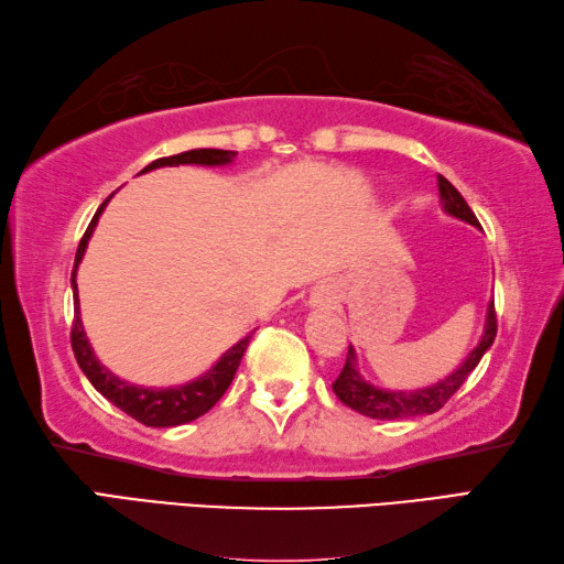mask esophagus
Returning a JSON list of instances; mask_svg holds the SVG:
<instances>
[{"instance_id":"34e87169","label":"esophagus","mask_w":564,"mask_h":564,"mask_svg":"<svg viewBox=\"0 0 564 564\" xmlns=\"http://www.w3.org/2000/svg\"><path fill=\"white\" fill-rule=\"evenodd\" d=\"M313 303H329V295L327 293H317V297Z\"/></svg>"}]
</instances>
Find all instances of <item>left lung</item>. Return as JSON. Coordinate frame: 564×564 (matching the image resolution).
Wrapping results in <instances>:
<instances>
[{
  "label": "left lung",
  "instance_id": "1",
  "mask_svg": "<svg viewBox=\"0 0 564 564\" xmlns=\"http://www.w3.org/2000/svg\"><path fill=\"white\" fill-rule=\"evenodd\" d=\"M437 191H440V203H443V209L447 215L462 219V223L479 227V219L474 217L465 197H462L457 187L447 178H443V175H437ZM494 337H496V311L491 301L487 307L484 335L479 339V345L469 351V357L443 381L425 386V389H415V391H386V389H379V386L369 383L357 369L355 347H349L345 369H341L339 377L335 379L333 391L337 393V399L341 403L351 408V411H357L367 417H377V421H405V417L430 415L440 411V408H443L452 395L457 393L459 386L467 381L469 373L477 369L481 357L487 355V349L494 345Z\"/></svg>",
  "mask_w": 564,
  "mask_h": 564
}]
</instances>
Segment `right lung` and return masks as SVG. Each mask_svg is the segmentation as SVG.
<instances>
[{
    "mask_svg": "<svg viewBox=\"0 0 564 564\" xmlns=\"http://www.w3.org/2000/svg\"><path fill=\"white\" fill-rule=\"evenodd\" d=\"M237 156V151H223V149H193V151H183L178 156H165L156 159L149 163L141 173L163 169V165H181V163H195V165H227L231 159ZM112 197V195H109ZM107 200L99 205V209L93 217L90 227L85 229V235L77 245L75 253V267L70 275V285H73V303H75V317H73V329H70V345L75 351V359L80 364V369L95 389L105 395L109 403H115L119 411H124L127 415L134 417V421L149 425V427H175L183 423H191L195 417L205 415L209 408H213L219 399H223L225 391L229 389L231 379L239 369V361L245 357V351L249 347L251 335L245 339H239L235 347H229L213 369H207L200 379H195L191 383L183 386H173V389H143V386H134L129 381H121L115 377L112 371L99 364L95 357V351L90 347V339H87L85 329H83V319H80V301H77V283H75V273L77 267H80L83 253L87 249V241H90L93 231L97 227V219L102 215V209L109 203Z\"/></svg>",
    "mask_w": 564,
    "mask_h": 564,
    "instance_id": "1",
    "label": "right lung"
}]
</instances>
